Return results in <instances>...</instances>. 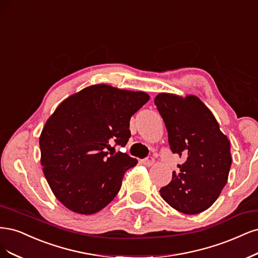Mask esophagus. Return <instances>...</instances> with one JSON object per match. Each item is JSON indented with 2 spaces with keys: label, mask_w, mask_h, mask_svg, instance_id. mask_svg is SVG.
<instances>
[{
  "label": "esophagus",
  "mask_w": 258,
  "mask_h": 258,
  "mask_svg": "<svg viewBox=\"0 0 258 258\" xmlns=\"http://www.w3.org/2000/svg\"><path fill=\"white\" fill-rule=\"evenodd\" d=\"M143 164L145 166H148V167H150V166H152L154 164V159L152 156H148L143 161Z\"/></svg>",
  "instance_id": "esophagus-1"
}]
</instances>
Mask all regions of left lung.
I'll use <instances>...</instances> for the list:
<instances>
[{"label":"left lung","instance_id":"8db88e82","mask_svg":"<svg viewBox=\"0 0 258 258\" xmlns=\"http://www.w3.org/2000/svg\"><path fill=\"white\" fill-rule=\"evenodd\" d=\"M155 106L168 132L172 153L185 157L172 172L170 183L160 189L162 198L185 214L201 213L217 201L226 185L231 166L230 143L201 99L160 93Z\"/></svg>","mask_w":258,"mask_h":258}]
</instances>
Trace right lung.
Returning <instances> with one entry per match:
<instances>
[{
    "mask_svg": "<svg viewBox=\"0 0 258 258\" xmlns=\"http://www.w3.org/2000/svg\"><path fill=\"white\" fill-rule=\"evenodd\" d=\"M149 98L145 92L95 85L66 98L47 120L39 137L40 163L68 209L93 214L117 196L124 173L137 160L107 149L127 144L131 117Z\"/></svg>",
    "mask_w": 258,
    "mask_h": 258,
    "instance_id": "1",
    "label": "right lung"
}]
</instances>
